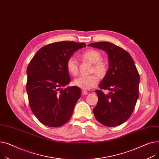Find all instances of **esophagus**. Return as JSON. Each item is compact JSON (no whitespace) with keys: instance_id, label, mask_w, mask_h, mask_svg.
<instances>
[{"instance_id":"34e87169","label":"esophagus","mask_w":159,"mask_h":159,"mask_svg":"<svg viewBox=\"0 0 159 159\" xmlns=\"http://www.w3.org/2000/svg\"><path fill=\"white\" fill-rule=\"evenodd\" d=\"M81 92H82V94H83V95H88V94H89L88 92H87L86 90H85V89H83Z\"/></svg>"}]
</instances>
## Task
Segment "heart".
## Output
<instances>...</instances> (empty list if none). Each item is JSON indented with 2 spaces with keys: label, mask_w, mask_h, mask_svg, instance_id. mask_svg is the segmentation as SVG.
I'll list each match as a JSON object with an SVG mask.
<instances>
[{
  "label": "heart",
  "mask_w": 159,
  "mask_h": 159,
  "mask_svg": "<svg viewBox=\"0 0 159 159\" xmlns=\"http://www.w3.org/2000/svg\"><path fill=\"white\" fill-rule=\"evenodd\" d=\"M82 57L90 61L91 63L94 64L93 70L99 75H102L105 73L106 66L105 63L101 61L102 57L99 51L94 49L87 50L82 54ZM66 67L67 71L72 75L75 76L78 74V62L74 58L70 57L67 60ZM98 82L99 77L96 74H92V75L88 76L81 75L74 80V84L76 86L86 90H89L94 87L98 85Z\"/></svg>",
  "instance_id": "obj_1"
}]
</instances>
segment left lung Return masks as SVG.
<instances>
[{"label":"left lung","mask_w":159,"mask_h":159,"mask_svg":"<svg viewBox=\"0 0 159 159\" xmlns=\"http://www.w3.org/2000/svg\"><path fill=\"white\" fill-rule=\"evenodd\" d=\"M88 46L105 51L108 57V70L99 87L108 90L105 94L97 90L96 119L106 126H117L131 116L139 98L140 76L133 58L127 51L112 43L101 42Z\"/></svg>","instance_id":"1"}]
</instances>
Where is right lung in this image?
I'll list each match as a JSON object with an SVG mask.
<instances>
[{
  "instance_id": "obj_1",
  "label": "right lung",
  "mask_w": 159,
  "mask_h": 159,
  "mask_svg": "<svg viewBox=\"0 0 159 159\" xmlns=\"http://www.w3.org/2000/svg\"><path fill=\"white\" fill-rule=\"evenodd\" d=\"M84 43L55 42L35 54L27 69L26 90L31 109L42 124L59 127L70 119L81 97L78 87H63L70 81L66 63Z\"/></svg>"
}]
</instances>
